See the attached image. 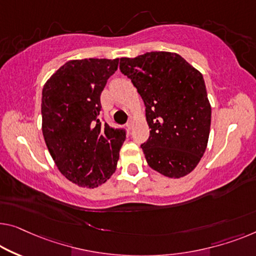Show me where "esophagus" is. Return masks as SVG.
<instances>
[{"instance_id": "esophagus-1", "label": "esophagus", "mask_w": 256, "mask_h": 256, "mask_svg": "<svg viewBox=\"0 0 256 256\" xmlns=\"http://www.w3.org/2000/svg\"><path fill=\"white\" fill-rule=\"evenodd\" d=\"M126 126H128V130H131V128H133V122H132V120H130L128 123L126 124Z\"/></svg>"}]
</instances>
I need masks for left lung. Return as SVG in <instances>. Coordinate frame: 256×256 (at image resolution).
Listing matches in <instances>:
<instances>
[{"instance_id": "8db88e82", "label": "left lung", "mask_w": 256, "mask_h": 256, "mask_svg": "<svg viewBox=\"0 0 256 256\" xmlns=\"http://www.w3.org/2000/svg\"><path fill=\"white\" fill-rule=\"evenodd\" d=\"M120 68L146 106L150 131L141 148L148 166L169 178L192 172L210 132L212 106L201 72L169 52L122 57Z\"/></svg>"}]
</instances>
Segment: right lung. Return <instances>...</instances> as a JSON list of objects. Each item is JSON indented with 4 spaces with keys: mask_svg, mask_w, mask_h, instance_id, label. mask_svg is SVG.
I'll list each match as a JSON object with an SVG mask.
<instances>
[{
    "mask_svg": "<svg viewBox=\"0 0 256 256\" xmlns=\"http://www.w3.org/2000/svg\"><path fill=\"white\" fill-rule=\"evenodd\" d=\"M120 60H68L46 82L42 134L57 169L80 188H94L116 171L124 130L102 125L100 95Z\"/></svg>",
    "mask_w": 256,
    "mask_h": 256,
    "instance_id": "add662e5",
    "label": "right lung"
}]
</instances>
